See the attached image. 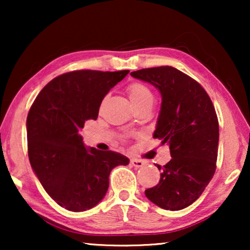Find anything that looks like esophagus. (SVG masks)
<instances>
[{"label": "esophagus", "mask_w": 250, "mask_h": 250, "mask_svg": "<svg viewBox=\"0 0 250 250\" xmlns=\"http://www.w3.org/2000/svg\"><path fill=\"white\" fill-rule=\"evenodd\" d=\"M131 164L136 168H140V167H143L146 165V162L142 159H138V158H132L131 159Z\"/></svg>", "instance_id": "obj_1"}]
</instances>
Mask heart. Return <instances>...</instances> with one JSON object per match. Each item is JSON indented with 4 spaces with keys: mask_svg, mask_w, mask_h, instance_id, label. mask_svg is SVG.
Listing matches in <instances>:
<instances>
[{
    "mask_svg": "<svg viewBox=\"0 0 250 250\" xmlns=\"http://www.w3.org/2000/svg\"><path fill=\"white\" fill-rule=\"evenodd\" d=\"M126 91H127L128 97L131 99L132 104L135 105V108L139 107L140 104H145V102L153 100L150 88L141 82H133V83L128 84Z\"/></svg>",
    "mask_w": 250,
    "mask_h": 250,
    "instance_id": "1",
    "label": "heart"
}]
</instances>
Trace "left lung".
Listing matches in <instances>:
<instances>
[{
	"instance_id": "8db88e82",
	"label": "left lung",
	"mask_w": 250,
	"mask_h": 250,
	"mask_svg": "<svg viewBox=\"0 0 250 250\" xmlns=\"http://www.w3.org/2000/svg\"><path fill=\"white\" fill-rule=\"evenodd\" d=\"M138 80L155 85L162 108L153 138L169 146L172 159L157 165L159 183L145 191L160 208L183 209L206 189L216 170L218 119L205 88L187 74L170 66L132 71Z\"/></svg>"
}]
</instances>
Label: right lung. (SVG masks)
<instances>
[{"label":"right lung","instance_id":"right-lung-1","mask_svg":"<svg viewBox=\"0 0 250 250\" xmlns=\"http://www.w3.org/2000/svg\"><path fill=\"white\" fill-rule=\"evenodd\" d=\"M129 70H74L53 78L37 95L27 116L28 157L47 194L61 207L83 211L104 197L109 174L127 157L86 149L80 132L97 119L109 90Z\"/></svg>","mask_w":250,"mask_h":250}]
</instances>
